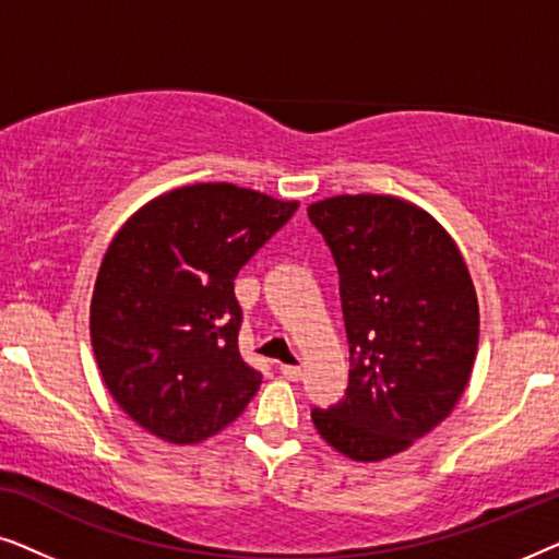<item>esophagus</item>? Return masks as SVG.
Masks as SVG:
<instances>
[{"label": "esophagus", "instance_id": "obj_1", "mask_svg": "<svg viewBox=\"0 0 559 559\" xmlns=\"http://www.w3.org/2000/svg\"><path fill=\"white\" fill-rule=\"evenodd\" d=\"M280 373H282V377H285L287 381H297V379L302 377V369H300V366H285V364H282V366H280Z\"/></svg>", "mask_w": 559, "mask_h": 559}]
</instances>
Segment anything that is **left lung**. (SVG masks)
I'll return each instance as SVG.
<instances>
[{
	"instance_id": "1",
	"label": "left lung",
	"mask_w": 559,
	"mask_h": 559,
	"mask_svg": "<svg viewBox=\"0 0 559 559\" xmlns=\"http://www.w3.org/2000/svg\"><path fill=\"white\" fill-rule=\"evenodd\" d=\"M341 274L346 396L312 409L328 445L384 461L445 419L478 350L476 287L430 213L394 195H335L308 209Z\"/></svg>"
}]
</instances>
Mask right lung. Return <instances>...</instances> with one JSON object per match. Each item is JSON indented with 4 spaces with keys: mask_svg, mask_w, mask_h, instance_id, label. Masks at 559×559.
<instances>
[{
    "mask_svg": "<svg viewBox=\"0 0 559 559\" xmlns=\"http://www.w3.org/2000/svg\"><path fill=\"white\" fill-rule=\"evenodd\" d=\"M295 211L297 201L195 182L142 205L114 236L91 297V343L114 400L159 440L211 438L257 394L234 277Z\"/></svg>",
    "mask_w": 559,
    "mask_h": 559,
    "instance_id": "add662e5",
    "label": "right lung"
}]
</instances>
